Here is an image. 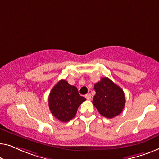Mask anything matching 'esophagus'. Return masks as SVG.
<instances>
[{"instance_id":"esophagus-1","label":"esophagus","mask_w":159,"mask_h":159,"mask_svg":"<svg viewBox=\"0 0 159 159\" xmlns=\"http://www.w3.org/2000/svg\"><path fill=\"white\" fill-rule=\"evenodd\" d=\"M85 97H86L88 100H89V99H91V95L90 94V93H88V94L85 95Z\"/></svg>"}]
</instances>
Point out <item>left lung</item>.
I'll return each instance as SVG.
<instances>
[{
	"label": "left lung",
	"instance_id": "left-lung-1",
	"mask_svg": "<svg viewBox=\"0 0 159 159\" xmlns=\"http://www.w3.org/2000/svg\"><path fill=\"white\" fill-rule=\"evenodd\" d=\"M94 90L93 104L102 116L111 119L122 112L125 104L124 91L112 80L102 78L94 84Z\"/></svg>",
	"mask_w": 159,
	"mask_h": 159
}]
</instances>
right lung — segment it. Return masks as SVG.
Masks as SVG:
<instances>
[{
  "label": "right lung",
  "instance_id": "add662e5",
  "mask_svg": "<svg viewBox=\"0 0 159 159\" xmlns=\"http://www.w3.org/2000/svg\"><path fill=\"white\" fill-rule=\"evenodd\" d=\"M85 100L86 98L80 96L76 87L62 79L50 91L49 107L55 117L66 122L75 117L78 108Z\"/></svg>",
  "mask_w": 159,
  "mask_h": 159
}]
</instances>
